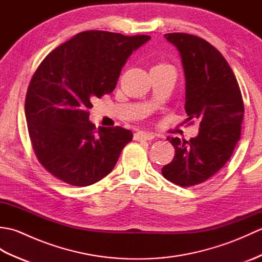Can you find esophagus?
<instances>
[{
  "label": "esophagus",
  "mask_w": 262,
  "mask_h": 262,
  "mask_svg": "<svg viewBox=\"0 0 262 262\" xmlns=\"http://www.w3.org/2000/svg\"><path fill=\"white\" fill-rule=\"evenodd\" d=\"M155 137V134L149 132H138L134 135L135 141H151Z\"/></svg>",
  "instance_id": "1"
}]
</instances>
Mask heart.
I'll return each mask as SVG.
<instances>
[{"mask_svg": "<svg viewBox=\"0 0 262 262\" xmlns=\"http://www.w3.org/2000/svg\"><path fill=\"white\" fill-rule=\"evenodd\" d=\"M166 64H159V65H157V66H165Z\"/></svg>", "mask_w": 262, "mask_h": 262, "instance_id": "b5f03b06", "label": "heart"}]
</instances>
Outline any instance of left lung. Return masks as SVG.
I'll return each mask as SVG.
<instances>
[{
  "instance_id": "8db88e82",
  "label": "left lung",
  "mask_w": 262,
  "mask_h": 262,
  "mask_svg": "<svg viewBox=\"0 0 262 262\" xmlns=\"http://www.w3.org/2000/svg\"><path fill=\"white\" fill-rule=\"evenodd\" d=\"M164 37L180 53L187 120L199 121V133L189 141L171 138L176 154L162 174L178 186L192 187L216 174L232 157L241 136L243 99L229 63L213 45L188 33Z\"/></svg>"
}]
</instances>
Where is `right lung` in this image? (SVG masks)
Masks as SVG:
<instances>
[{"label":"right lung","instance_id":"right-lung-1","mask_svg":"<svg viewBox=\"0 0 262 262\" xmlns=\"http://www.w3.org/2000/svg\"><path fill=\"white\" fill-rule=\"evenodd\" d=\"M149 39L83 31L38 66L28 86L25 113L36 157L55 178L85 187L113 171L133 133L119 126L97 129L88 109L94 98L114 91L127 58Z\"/></svg>","mask_w":262,"mask_h":262}]
</instances>
